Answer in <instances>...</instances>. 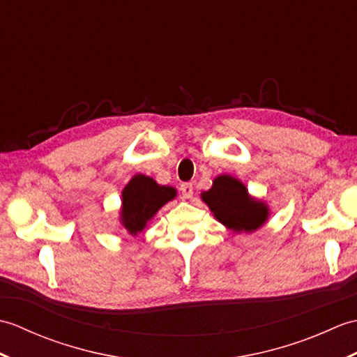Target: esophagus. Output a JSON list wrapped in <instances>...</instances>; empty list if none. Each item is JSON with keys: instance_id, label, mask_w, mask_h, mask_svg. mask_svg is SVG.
<instances>
[{"instance_id": "obj_1", "label": "esophagus", "mask_w": 357, "mask_h": 357, "mask_svg": "<svg viewBox=\"0 0 357 357\" xmlns=\"http://www.w3.org/2000/svg\"><path fill=\"white\" fill-rule=\"evenodd\" d=\"M181 195H183L184 199H192L193 198V185L188 183L181 185Z\"/></svg>"}]
</instances>
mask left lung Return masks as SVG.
<instances>
[{
	"instance_id": "1",
	"label": "left lung",
	"mask_w": 357,
	"mask_h": 357,
	"mask_svg": "<svg viewBox=\"0 0 357 357\" xmlns=\"http://www.w3.org/2000/svg\"><path fill=\"white\" fill-rule=\"evenodd\" d=\"M215 218L234 233H252L268 219L267 204L248 195L247 187L230 174H219L210 190L201 193Z\"/></svg>"
}]
</instances>
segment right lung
<instances>
[{"instance_id": "1", "label": "right lung", "mask_w": 357, "mask_h": 357, "mask_svg": "<svg viewBox=\"0 0 357 357\" xmlns=\"http://www.w3.org/2000/svg\"><path fill=\"white\" fill-rule=\"evenodd\" d=\"M176 196V190L169 185H159L153 178L135 174L123 190L121 224L130 234H138L147 227L164 204Z\"/></svg>"}]
</instances>
